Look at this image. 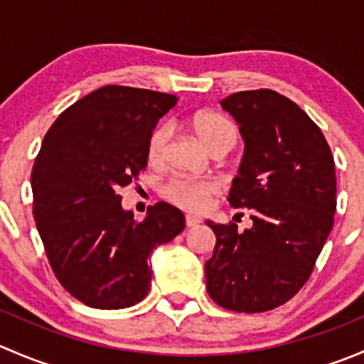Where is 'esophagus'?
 Masks as SVG:
<instances>
[{
    "label": "esophagus",
    "instance_id": "1",
    "mask_svg": "<svg viewBox=\"0 0 364 364\" xmlns=\"http://www.w3.org/2000/svg\"><path fill=\"white\" fill-rule=\"evenodd\" d=\"M185 222H186V227H196L200 223V218H197V216H193V215H186Z\"/></svg>",
    "mask_w": 364,
    "mask_h": 364
}]
</instances>
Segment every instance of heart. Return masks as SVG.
<instances>
[{
	"mask_svg": "<svg viewBox=\"0 0 364 364\" xmlns=\"http://www.w3.org/2000/svg\"><path fill=\"white\" fill-rule=\"evenodd\" d=\"M192 128L200 139V142L215 155V153L227 151L234 148L237 141V132L234 124L227 117L216 112H199L193 116ZM168 127L159 124L149 134L148 139V160L151 164H160L164 160L168 144ZM218 192V186L208 179H186L176 178L168 181L164 188V196L171 203L186 211H203L211 204L213 197Z\"/></svg>",
	"mask_w": 364,
	"mask_h": 364,
	"instance_id": "1",
	"label": "heart"
}]
</instances>
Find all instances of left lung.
Here are the masks:
<instances>
[{
    "mask_svg": "<svg viewBox=\"0 0 364 364\" xmlns=\"http://www.w3.org/2000/svg\"><path fill=\"white\" fill-rule=\"evenodd\" d=\"M220 105L245 141L229 203L250 209L253 225L205 220L216 236L205 287L227 310L267 311L306 284L331 232L335 160L321 128L277 91H240Z\"/></svg>",
    "mask_w": 364,
    "mask_h": 364,
    "instance_id": "8db88e82",
    "label": "left lung"
}]
</instances>
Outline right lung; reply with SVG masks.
Listing matches in <instances>:
<instances>
[{"instance_id": "add662e5", "label": "right lung", "mask_w": 364, "mask_h": 364, "mask_svg": "<svg viewBox=\"0 0 364 364\" xmlns=\"http://www.w3.org/2000/svg\"><path fill=\"white\" fill-rule=\"evenodd\" d=\"M174 95L104 86L70 105L46 134L31 172L33 216L47 259L75 299L134 306L151 287L149 255L185 229L181 209L156 203L144 220L119 188L148 165V139Z\"/></svg>"}]
</instances>
